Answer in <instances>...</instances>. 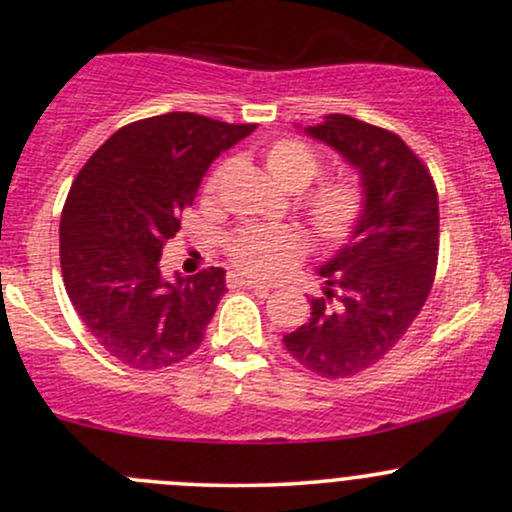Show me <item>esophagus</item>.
Segmentation results:
<instances>
[{
  "label": "esophagus",
  "instance_id": "1",
  "mask_svg": "<svg viewBox=\"0 0 512 512\" xmlns=\"http://www.w3.org/2000/svg\"><path fill=\"white\" fill-rule=\"evenodd\" d=\"M228 284H231V286H248V289H255V291H262V293L269 291L267 284H262V281H255V279H248V276H243V274H231V276H228Z\"/></svg>",
  "mask_w": 512,
  "mask_h": 512
}]
</instances>
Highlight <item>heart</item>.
<instances>
[{"mask_svg":"<svg viewBox=\"0 0 512 512\" xmlns=\"http://www.w3.org/2000/svg\"><path fill=\"white\" fill-rule=\"evenodd\" d=\"M269 175L284 190L301 192L320 173V158L298 139H276L262 151ZM223 168H216L207 180V192L219 185ZM305 211L315 233L327 243H342L351 236L363 211L361 192L346 182H327L305 197ZM231 262L240 272L257 279H274L296 264L305 252L301 233L291 226H250L240 228L226 240Z\"/></svg>","mask_w":512,"mask_h":512,"instance_id":"heart-1","label":"heart"}]
</instances>
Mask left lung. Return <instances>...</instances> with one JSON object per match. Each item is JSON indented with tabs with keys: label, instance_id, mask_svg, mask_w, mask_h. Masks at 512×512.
Wrapping results in <instances>:
<instances>
[{
	"label": "left lung",
	"instance_id": "obj_1",
	"mask_svg": "<svg viewBox=\"0 0 512 512\" xmlns=\"http://www.w3.org/2000/svg\"><path fill=\"white\" fill-rule=\"evenodd\" d=\"M296 127L356 170L363 211L317 269L325 298L310 303V320L284 334V346L322 378H346L378 363L424 308L438 262V192L424 163L387 129L339 113Z\"/></svg>",
	"mask_w": 512,
	"mask_h": 512
}]
</instances>
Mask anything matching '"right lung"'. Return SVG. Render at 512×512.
Returning <instances> with one entry per match:
<instances>
[{
	"mask_svg": "<svg viewBox=\"0 0 512 512\" xmlns=\"http://www.w3.org/2000/svg\"><path fill=\"white\" fill-rule=\"evenodd\" d=\"M257 125L166 113L117 129L76 175L60 223L64 289L88 332L129 368L195 354L226 293V269L163 276L202 178Z\"/></svg>",
	"mask_w": 512,
	"mask_h": 512,
	"instance_id": "obj_1",
	"label": "right lung"
}]
</instances>
